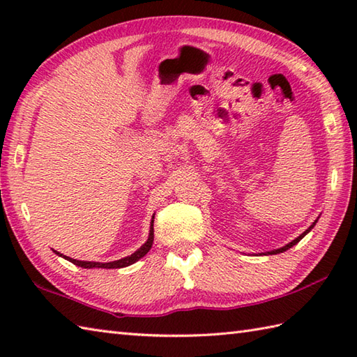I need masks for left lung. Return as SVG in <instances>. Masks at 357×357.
<instances>
[{
	"mask_svg": "<svg viewBox=\"0 0 357 357\" xmlns=\"http://www.w3.org/2000/svg\"><path fill=\"white\" fill-rule=\"evenodd\" d=\"M316 222H317V219H316V221L312 224V225H310L308 227V229L304 231V233H302V234H299V236L298 238H296L294 241H291L290 242V244H287V245H284L282 248H278V250H273V252H267V253H264V255H278V253H282V252H285V250H288V248H291L293 245H296V244H298V242L302 239V238H304L305 236V234L310 231V230H312L313 229V227L316 225Z\"/></svg>",
	"mask_w": 357,
	"mask_h": 357,
	"instance_id": "left-lung-1",
	"label": "left lung"
}]
</instances>
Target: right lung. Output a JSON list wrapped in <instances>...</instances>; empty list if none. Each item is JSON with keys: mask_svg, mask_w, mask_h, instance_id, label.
Wrapping results in <instances>:
<instances>
[{"mask_svg": "<svg viewBox=\"0 0 357 357\" xmlns=\"http://www.w3.org/2000/svg\"><path fill=\"white\" fill-rule=\"evenodd\" d=\"M153 219L155 215L151 216V224H150V233H149V239L144 245H141V248L136 250V252L130 256L123 257V259H118V261H113V262H89V261H77V259H72L69 256H64L61 253L55 252L58 256H63L64 259L70 261L72 264L78 265V267L82 268H123V267H128V265L135 264L136 261H139L142 256H146L149 253V250L151 248V244H153Z\"/></svg>", "mask_w": 357, "mask_h": 357, "instance_id": "add662e5", "label": "right lung"}]
</instances>
